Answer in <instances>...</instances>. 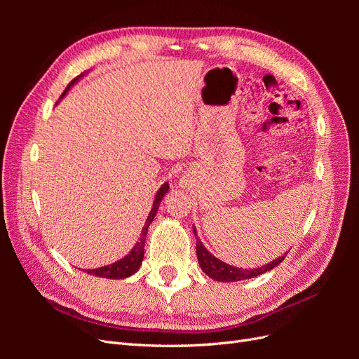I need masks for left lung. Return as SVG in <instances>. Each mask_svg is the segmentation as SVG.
<instances>
[{
	"label": "left lung",
	"instance_id": "left-lung-1",
	"mask_svg": "<svg viewBox=\"0 0 359 359\" xmlns=\"http://www.w3.org/2000/svg\"><path fill=\"white\" fill-rule=\"evenodd\" d=\"M193 233H194V236L198 235L194 227H193ZM196 255H198L199 265H201L202 271L206 276L217 280V281H223V283H227V281H241V280L253 278V277L264 274V273H266V271H271V269L276 268L277 265L283 262L287 253L277 257L276 260H273V262L266 264L264 266L253 268V269L236 268V266H232V265H227L226 262H223V260H220V259H217L212 253H210L208 250L205 248V245L201 243V240L196 236Z\"/></svg>",
	"mask_w": 359,
	"mask_h": 359
}]
</instances>
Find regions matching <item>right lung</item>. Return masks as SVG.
<instances>
[{"mask_svg":"<svg viewBox=\"0 0 359 359\" xmlns=\"http://www.w3.org/2000/svg\"><path fill=\"white\" fill-rule=\"evenodd\" d=\"M83 74V73H82ZM82 74L78 76V78H74L66 90H64L62 95L64 97L67 94V91L70 90V86H73L76 82H78L79 78H82ZM169 190V184L165 182L163 186L158 189L157 194H156V199L153 203V208H151L149 214H148V219L145 222V226L142 227V232H140V238L137 240V243L135 244V247L132 248V252H130L127 256H124L123 259L116 260V262L111 264V265H106V266H100V268H95V269H83L85 273H88L90 276H95V277H103V278H127L130 276H133L136 271L139 269L140 264H142V259H144V248H145V238L148 233V227L149 224L153 223L156 212L158 210V205L161 202V199L165 198V194Z\"/></svg>","mask_w":359,"mask_h":359,"instance_id":"obj_1","label":"right lung"}]
</instances>
